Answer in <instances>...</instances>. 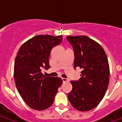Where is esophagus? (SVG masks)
I'll return each mask as SVG.
<instances>
[{
	"label": "esophagus",
	"instance_id": "1",
	"mask_svg": "<svg viewBox=\"0 0 122 122\" xmlns=\"http://www.w3.org/2000/svg\"><path fill=\"white\" fill-rule=\"evenodd\" d=\"M62 80H63V82H66V81H69V79L68 78H62Z\"/></svg>",
	"mask_w": 122,
	"mask_h": 122
}]
</instances>
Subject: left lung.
I'll return each mask as SVG.
<instances>
[{
	"label": "left lung",
	"mask_w": 122,
	"mask_h": 122,
	"mask_svg": "<svg viewBox=\"0 0 122 122\" xmlns=\"http://www.w3.org/2000/svg\"><path fill=\"white\" fill-rule=\"evenodd\" d=\"M75 54L74 68L82 69L80 78L71 81L73 89L68 99L73 107L87 112L98 105L108 89L110 67L106 52L100 44L87 36H68Z\"/></svg>",
	"instance_id": "1"
}]
</instances>
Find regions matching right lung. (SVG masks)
<instances>
[{"mask_svg": "<svg viewBox=\"0 0 122 122\" xmlns=\"http://www.w3.org/2000/svg\"><path fill=\"white\" fill-rule=\"evenodd\" d=\"M62 39V35H37L25 42L17 53L14 67L16 88L32 109L49 108L63 83L61 78L45 76L41 72L42 68H50L49 57L52 48L61 44Z\"/></svg>", "mask_w": 122, "mask_h": 122, "instance_id": "add662e5", "label": "right lung"}]
</instances>
